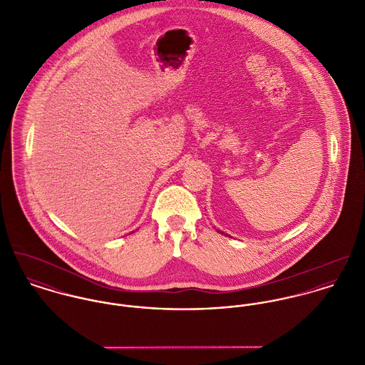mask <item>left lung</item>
<instances>
[{
    "instance_id": "obj_1",
    "label": "left lung",
    "mask_w": 365,
    "mask_h": 365,
    "mask_svg": "<svg viewBox=\"0 0 365 365\" xmlns=\"http://www.w3.org/2000/svg\"><path fill=\"white\" fill-rule=\"evenodd\" d=\"M217 232H219V230H217ZM220 233H222V232H220Z\"/></svg>"
}]
</instances>
